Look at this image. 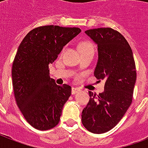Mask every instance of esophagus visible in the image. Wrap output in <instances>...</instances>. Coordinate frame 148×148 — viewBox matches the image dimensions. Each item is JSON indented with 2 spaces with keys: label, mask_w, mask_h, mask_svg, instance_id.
<instances>
[{
  "label": "esophagus",
  "mask_w": 148,
  "mask_h": 148,
  "mask_svg": "<svg viewBox=\"0 0 148 148\" xmlns=\"http://www.w3.org/2000/svg\"><path fill=\"white\" fill-rule=\"evenodd\" d=\"M80 88H76V87H73V88H71V93L72 95H74V94H76V93L79 92L80 91Z\"/></svg>",
  "instance_id": "esophagus-1"
}]
</instances>
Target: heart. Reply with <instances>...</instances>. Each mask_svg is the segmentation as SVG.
<instances>
[{
  "mask_svg": "<svg viewBox=\"0 0 148 148\" xmlns=\"http://www.w3.org/2000/svg\"><path fill=\"white\" fill-rule=\"evenodd\" d=\"M79 50L81 53H87V52H94L95 48L90 41H84L79 45Z\"/></svg>",
  "mask_w": 148,
  "mask_h": 148,
  "instance_id": "b5f03b06",
  "label": "heart"
}]
</instances>
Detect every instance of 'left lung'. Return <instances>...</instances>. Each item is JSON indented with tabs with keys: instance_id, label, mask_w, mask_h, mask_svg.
<instances>
[{
	"instance_id": "obj_1",
	"label": "left lung",
	"mask_w": 148,
	"mask_h": 148,
	"mask_svg": "<svg viewBox=\"0 0 148 148\" xmlns=\"http://www.w3.org/2000/svg\"><path fill=\"white\" fill-rule=\"evenodd\" d=\"M85 34L97 45L95 76L105 81L104 91L90 100L81 114L82 124L95 134L114 127L132 102L137 73L133 52L121 34L110 27L90 29Z\"/></svg>"
}]
</instances>
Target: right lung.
<instances>
[{
  "label": "right lung",
  "mask_w": 148,
  "mask_h": 148,
  "mask_svg": "<svg viewBox=\"0 0 148 148\" xmlns=\"http://www.w3.org/2000/svg\"><path fill=\"white\" fill-rule=\"evenodd\" d=\"M81 31L78 27H39L30 31L18 47L12 65L14 93L22 114L34 128L46 131L60 121L71 88L57 85L48 65Z\"/></svg>",
  "instance_id": "obj_1"
}]
</instances>
